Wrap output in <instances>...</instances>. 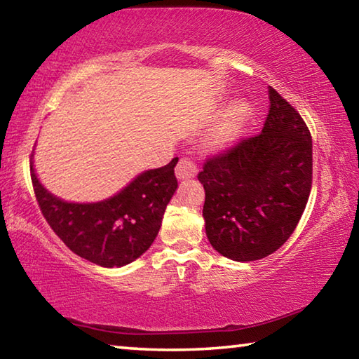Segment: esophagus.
<instances>
[{
    "instance_id": "34e87169",
    "label": "esophagus",
    "mask_w": 359,
    "mask_h": 359,
    "mask_svg": "<svg viewBox=\"0 0 359 359\" xmlns=\"http://www.w3.org/2000/svg\"><path fill=\"white\" fill-rule=\"evenodd\" d=\"M198 172V168L190 158H180L177 166H175V175H177L179 180H187L193 179Z\"/></svg>"
}]
</instances>
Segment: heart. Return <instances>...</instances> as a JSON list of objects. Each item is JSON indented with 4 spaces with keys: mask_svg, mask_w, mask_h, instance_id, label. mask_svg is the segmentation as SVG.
Listing matches in <instances>:
<instances>
[{
    "mask_svg": "<svg viewBox=\"0 0 359 359\" xmlns=\"http://www.w3.org/2000/svg\"><path fill=\"white\" fill-rule=\"evenodd\" d=\"M248 115H250V107L245 102H236L212 131V144L220 149L234 144L244 130Z\"/></svg>",
    "mask_w": 359,
    "mask_h": 359,
    "instance_id": "1",
    "label": "heart"
}]
</instances>
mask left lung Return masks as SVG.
<instances>
[{"label":"left lung","mask_w":359,"mask_h":359,"mask_svg":"<svg viewBox=\"0 0 359 359\" xmlns=\"http://www.w3.org/2000/svg\"><path fill=\"white\" fill-rule=\"evenodd\" d=\"M269 101L259 135L210 158L198 174L210 245L241 263L264 258L288 241L312 188L307 125L272 87Z\"/></svg>","instance_id":"1"}]
</instances>
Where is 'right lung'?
Masks as SVG:
<instances>
[{
	"label": "right lung",
	"instance_id": "1",
	"mask_svg": "<svg viewBox=\"0 0 359 359\" xmlns=\"http://www.w3.org/2000/svg\"><path fill=\"white\" fill-rule=\"evenodd\" d=\"M32 180L42 215L69 250L101 267H121L133 263L154 244L163 215L177 190L174 168L166 166L137 174L114 196L98 203H69L41 184L34 171Z\"/></svg>",
	"mask_w": 359,
	"mask_h": 359
}]
</instances>
